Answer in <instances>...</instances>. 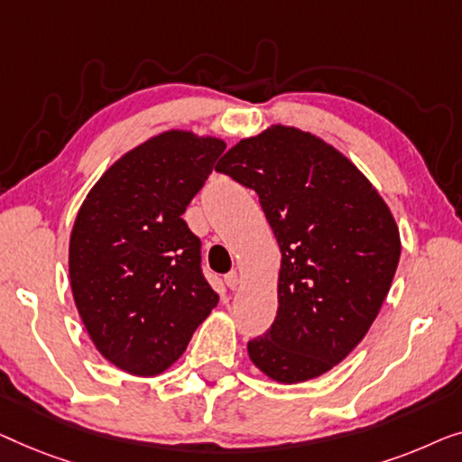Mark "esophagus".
I'll use <instances>...</instances> for the list:
<instances>
[{
    "instance_id": "obj_1",
    "label": "esophagus",
    "mask_w": 462,
    "mask_h": 462,
    "mask_svg": "<svg viewBox=\"0 0 462 462\" xmlns=\"http://www.w3.org/2000/svg\"><path fill=\"white\" fill-rule=\"evenodd\" d=\"M224 282H226V287H228L230 291H236V289H238V284H240V276H238V272H236V270L228 272V274L224 276Z\"/></svg>"
}]
</instances>
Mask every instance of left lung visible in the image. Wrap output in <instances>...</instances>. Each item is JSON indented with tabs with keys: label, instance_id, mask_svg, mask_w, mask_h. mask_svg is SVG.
Listing matches in <instances>:
<instances>
[{
	"label": "left lung",
	"instance_id": "obj_1",
	"mask_svg": "<svg viewBox=\"0 0 462 462\" xmlns=\"http://www.w3.org/2000/svg\"><path fill=\"white\" fill-rule=\"evenodd\" d=\"M216 171L257 192L282 262L272 327L249 358L278 383L337 366L368 333L400 262V232L373 184L327 142L274 125L240 140Z\"/></svg>",
	"mask_w": 462,
	"mask_h": 462
}]
</instances>
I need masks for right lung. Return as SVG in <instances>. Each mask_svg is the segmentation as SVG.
Listing matches in <instances>:
<instances>
[{
    "label": "right lung",
    "mask_w": 462,
    "mask_h": 462,
    "mask_svg": "<svg viewBox=\"0 0 462 462\" xmlns=\"http://www.w3.org/2000/svg\"><path fill=\"white\" fill-rule=\"evenodd\" d=\"M224 151L217 138L161 134L116 161L77 213V310L98 352L129 374L171 366L219 301L200 268V238L181 216Z\"/></svg>",
    "instance_id": "add662e5"
}]
</instances>
